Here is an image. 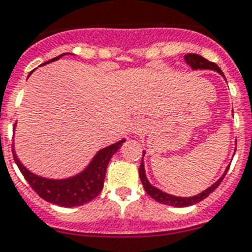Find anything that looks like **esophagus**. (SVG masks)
I'll use <instances>...</instances> for the list:
<instances>
[{"mask_svg": "<svg viewBox=\"0 0 252 252\" xmlns=\"http://www.w3.org/2000/svg\"><path fill=\"white\" fill-rule=\"evenodd\" d=\"M146 126H147V124H146L145 120H136V122L133 123L132 128H130V130H132L133 134H141V133L145 132Z\"/></svg>", "mask_w": 252, "mask_h": 252, "instance_id": "obj_1", "label": "esophagus"}]
</instances>
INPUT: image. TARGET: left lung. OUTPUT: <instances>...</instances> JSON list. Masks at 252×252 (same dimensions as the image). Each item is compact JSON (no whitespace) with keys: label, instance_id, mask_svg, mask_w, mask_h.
Segmentation results:
<instances>
[{"label":"left lung","instance_id":"obj_1","mask_svg":"<svg viewBox=\"0 0 252 252\" xmlns=\"http://www.w3.org/2000/svg\"><path fill=\"white\" fill-rule=\"evenodd\" d=\"M185 61L187 63L189 66H191L192 70H215L217 73H219L221 77H224L223 71L220 70V67L218 66L215 63H211V61L206 60L200 55L196 54H187L185 56ZM225 79V78H224ZM146 151H143L142 155V162H141V166H139V178H141V182H142L143 187H145V191L147 192V194H150L154 200H156L158 202H161V204L170 205V206H175V208H186V206H191V205L197 204V202L202 201L204 198H206L211 192L214 191L218 186L220 185V182L223 181V178L227 174L228 169H229V165L225 168L224 173L221 174V177L218 179L217 182H214L210 187H208L205 191L200 192V193L194 194V196H189V197H181V196H175V194H170L168 192L161 191L160 188L155 187L150 183V181L147 179V175H146V169H145V161H143V158H145Z\"/></svg>","mask_w":252,"mask_h":252}]
</instances>
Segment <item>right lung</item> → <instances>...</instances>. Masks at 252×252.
I'll return each mask as SVG.
<instances>
[{
	"label": "right lung",
	"mask_w": 252,
	"mask_h": 252,
	"mask_svg": "<svg viewBox=\"0 0 252 252\" xmlns=\"http://www.w3.org/2000/svg\"><path fill=\"white\" fill-rule=\"evenodd\" d=\"M64 55L67 54L60 55L58 58L52 59L42 65L59 60ZM15 128H16V124L14 126V130ZM124 142H126V138L120 139L118 142L106 146L100 151H97L96 155L92 158V160L88 162V165L82 172L67 177V178H47V177H41V175L31 172L19 160L18 155L15 152L14 145H12V155H14L16 165L20 169L22 174L24 175V178L43 200L51 202V204L63 206V208H74V206H80V205L92 201L97 194L102 191L103 181H105L110 158H113L115 152H118V150L122 147Z\"/></svg>",
	"instance_id": "1"
}]
</instances>
